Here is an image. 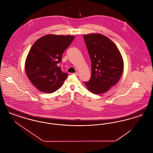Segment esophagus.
<instances>
[{"label":"esophagus","mask_w":153,"mask_h":153,"mask_svg":"<svg viewBox=\"0 0 153 153\" xmlns=\"http://www.w3.org/2000/svg\"><path fill=\"white\" fill-rule=\"evenodd\" d=\"M74 74H75L76 76H78V75H79V73H78L77 72H75V73H74Z\"/></svg>","instance_id":"obj_1"}]
</instances>
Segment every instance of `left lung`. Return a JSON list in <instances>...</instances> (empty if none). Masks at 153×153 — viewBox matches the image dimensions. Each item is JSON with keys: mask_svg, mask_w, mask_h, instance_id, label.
<instances>
[{"mask_svg": "<svg viewBox=\"0 0 153 153\" xmlns=\"http://www.w3.org/2000/svg\"><path fill=\"white\" fill-rule=\"evenodd\" d=\"M91 58L92 74L84 82L94 94L107 92L120 79L123 71V60L116 45L100 34L83 35Z\"/></svg>", "mask_w": 153, "mask_h": 153, "instance_id": "8db88e82", "label": "left lung"}]
</instances>
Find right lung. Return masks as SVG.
I'll list each match as a JSON object with an SVG mask.
<instances>
[{"label": "right lung", "instance_id": "right-lung-1", "mask_svg": "<svg viewBox=\"0 0 153 153\" xmlns=\"http://www.w3.org/2000/svg\"><path fill=\"white\" fill-rule=\"evenodd\" d=\"M74 36L49 34L36 40L25 61L26 73L40 91L51 94L63 84L68 74L59 66L62 56Z\"/></svg>", "mask_w": 153, "mask_h": 153}]
</instances>
